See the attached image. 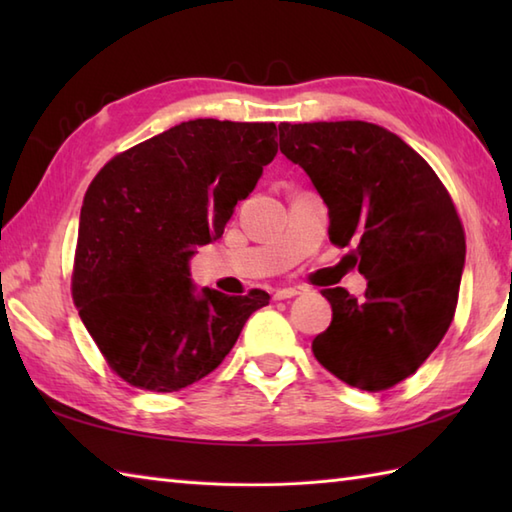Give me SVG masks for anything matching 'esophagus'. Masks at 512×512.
<instances>
[{"mask_svg": "<svg viewBox=\"0 0 512 512\" xmlns=\"http://www.w3.org/2000/svg\"><path fill=\"white\" fill-rule=\"evenodd\" d=\"M303 292H306V288H301V286L279 288V290L275 292V299H277V301H281V299H292V297H297V295H303Z\"/></svg>", "mask_w": 512, "mask_h": 512, "instance_id": "obj_1", "label": "esophagus"}]
</instances>
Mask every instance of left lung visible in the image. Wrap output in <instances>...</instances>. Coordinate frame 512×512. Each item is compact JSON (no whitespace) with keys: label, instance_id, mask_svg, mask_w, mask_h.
<instances>
[{"label":"left lung","instance_id":"obj_1","mask_svg":"<svg viewBox=\"0 0 512 512\" xmlns=\"http://www.w3.org/2000/svg\"><path fill=\"white\" fill-rule=\"evenodd\" d=\"M279 149L308 173L330 213V242L350 246L363 299L325 288L330 328L314 358L343 383L383 391L409 378L447 334L466 239L447 187L418 151L365 121L281 123Z\"/></svg>","mask_w":512,"mask_h":512}]
</instances>
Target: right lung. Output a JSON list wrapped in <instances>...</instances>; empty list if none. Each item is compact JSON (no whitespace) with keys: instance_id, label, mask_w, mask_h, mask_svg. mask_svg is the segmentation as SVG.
I'll return each mask as SVG.
<instances>
[{"instance_id":"add662e5","label":"right lung","mask_w":512,"mask_h":512,"mask_svg":"<svg viewBox=\"0 0 512 512\" xmlns=\"http://www.w3.org/2000/svg\"><path fill=\"white\" fill-rule=\"evenodd\" d=\"M275 123L195 118L114 156L83 198L72 299L112 372L178 391L233 350L268 292L195 295V246L222 237L235 204L277 156Z\"/></svg>"}]
</instances>
